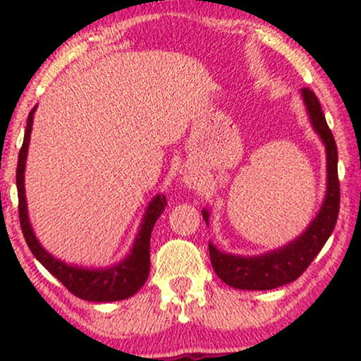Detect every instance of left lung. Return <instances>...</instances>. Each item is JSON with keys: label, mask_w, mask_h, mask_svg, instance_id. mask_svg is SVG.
Here are the masks:
<instances>
[{"label": "left lung", "mask_w": 361, "mask_h": 361, "mask_svg": "<svg viewBox=\"0 0 361 361\" xmlns=\"http://www.w3.org/2000/svg\"><path fill=\"white\" fill-rule=\"evenodd\" d=\"M302 100L307 108L310 123L320 136L327 152V190L324 204L310 225L298 238L281 246L274 251L259 256H236L221 253L214 245L209 243L210 261L216 276L225 284L236 289L246 290H268L289 284L299 278L309 264L312 263L319 251L324 248L325 241L332 235L337 224L340 210V184H338V152L334 135L325 121L319 98L310 88L300 90ZM205 224L209 225V210H202Z\"/></svg>", "instance_id": "left-lung-1"}]
</instances>
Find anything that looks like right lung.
Listing matches in <instances>:
<instances>
[{
	"label": "right lung",
	"instance_id": "obj_1",
	"mask_svg": "<svg viewBox=\"0 0 361 361\" xmlns=\"http://www.w3.org/2000/svg\"><path fill=\"white\" fill-rule=\"evenodd\" d=\"M37 106H34L27 116V126L24 133V141L19 151L18 169H16V185H18V200H19V221L24 240L44 268L57 278L73 295L90 302H113V300H123L131 298L137 293L146 283L149 276V243L151 231L154 228L156 220L159 219L166 207V197L156 195L147 205L145 219L141 221V228L137 231L135 245L131 253L126 256L121 263L113 264L111 268L92 269L71 266L63 261L54 258L39 243L34 235L32 226L29 224L26 195H24V167H26L27 147L31 140L32 118Z\"/></svg>",
	"mask_w": 361,
	"mask_h": 361
}]
</instances>
